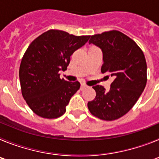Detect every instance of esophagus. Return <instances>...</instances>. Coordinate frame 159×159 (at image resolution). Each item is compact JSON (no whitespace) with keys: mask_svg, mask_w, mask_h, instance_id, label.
<instances>
[{"mask_svg":"<svg viewBox=\"0 0 159 159\" xmlns=\"http://www.w3.org/2000/svg\"><path fill=\"white\" fill-rule=\"evenodd\" d=\"M87 88V85L86 84H81V86H80V90H84V88Z\"/></svg>","mask_w":159,"mask_h":159,"instance_id":"1","label":"esophagus"}]
</instances>
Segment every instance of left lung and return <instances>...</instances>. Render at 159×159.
Here are the masks:
<instances>
[{"instance_id":"1","label":"left lung","mask_w":159,"mask_h":159,"mask_svg":"<svg viewBox=\"0 0 159 159\" xmlns=\"http://www.w3.org/2000/svg\"><path fill=\"white\" fill-rule=\"evenodd\" d=\"M89 43L102 51L101 72L115 78L110 90L96 85L95 98L88 103L90 112L102 120L121 118L137 102L147 81V62L142 49L127 35L117 30L90 36Z\"/></svg>"}]
</instances>
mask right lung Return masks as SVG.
<instances>
[{"instance_id":"add662e5","label":"right lung","mask_w":159,"mask_h":159,"mask_svg":"<svg viewBox=\"0 0 159 159\" xmlns=\"http://www.w3.org/2000/svg\"><path fill=\"white\" fill-rule=\"evenodd\" d=\"M89 37L50 29L30 43L22 57L19 77L24 99L38 116L52 119L65 113L80 84L60 79L59 71L67 69L70 57Z\"/></svg>"}]
</instances>
